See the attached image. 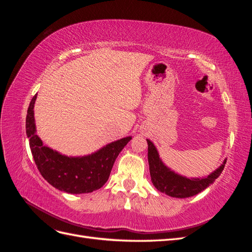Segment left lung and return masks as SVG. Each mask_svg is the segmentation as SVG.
Listing matches in <instances>:
<instances>
[{
	"mask_svg": "<svg viewBox=\"0 0 252 252\" xmlns=\"http://www.w3.org/2000/svg\"><path fill=\"white\" fill-rule=\"evenodd\" d=\"M147 143L148 163L152 184L158 191L169 196L184 199V197L193 196L203 191L220 177L226 164V161H224V163L220 166V168L213 171L207 178L187 179L167 168L159 158L155 145L149 140H147Z\"/></svg>",
	"mask_w": 252,
	"mask_h": 252,
	"instance_id": "left-lung-1",
	"label": "left lung"
}]
</instances>
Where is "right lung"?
Masks as SVG:
<instances>
[{
    "label": "right lung",
    "mask_w": 252,
    "mask_h": 252,
    "mask_svg": "<svg viewBox=\"0 0 252 252\" xmlns=\"http://www.w3.org/2000/svg\"><path fill=\"white\" fill-rule=\"evenodd\" d=\"M36 94L29 104L26 117V133L35 165L42 177L55 188L68 193L93 192L107 182L119 154L131 140L127 136L106 145L94 154L69 158L46 146L35 134L33 108Z\"/></svg>",
    "instance_id": "right-lung-1"
}]
</instances>
